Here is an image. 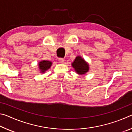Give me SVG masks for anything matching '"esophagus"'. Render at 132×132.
Here are the masks:
<instances>
[{
    "label": "esophagus",
    "instance_id": "esophagus-1",
    "mask_svg": "<svg viewBox=\"0 0 132 132\" xmlns=\"http://www.w3.org/2000/svg\"><path fill=\"white\" fill-rule=\"evenodd\" d=\"M59 61L60 63H63L64 62V59H63V58H59Z\"/></svg>",
    "mask_w": 132,
    "mask_h": 132
}]
</instances>
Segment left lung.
Wrapping results in <instances>:
<instances>
[{
    "instance_id": "8db88e82",
    "label": "left lung",
    "mask_w": 132,
    "mask_h": 132,
    "mask_svg": "<svg viewBox=\"0 0 132 132\" xmlns=\"http://www.w3.org/2000/svg\"><path fill=\"white\" fill-rule=\"evenodd\" d=\"M71 65L75 69V71L80 75L86 74L89 70L88 64L80 56H78L76 57L75 61L71 63Z\"/></svg>"
}]
</instances>
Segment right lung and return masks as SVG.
Returning <instances> with one entry per match:
<instances>
[{"label":"right lung","instance_id":"add662e5","mask_svg":"<svg viewBox=\"0 0 132 132\" xmlns=\"http://www.w3.org/2000/svg\"><path fill=\"white\" fill-rule=\"evenodd\" d=\"M52 62L49 61H42L39 62L38 66L41 73H44L52 66Z\"/></svg>","mask_w":132,"mask_h":132}]
</instances>
